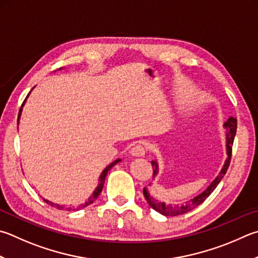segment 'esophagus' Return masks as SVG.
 Masks as SVG:
<instances>
[{
  "label": "esophagus",
  "instance_id": "1",
  "mask_svg": "<svg viewBox=\"0 0 258 258\" xmlns=\"http://www.w3.org/2000/svg\"><path fill=\"white\" fill-rule=\"evenodd\" d=\"M145 152H147V148H145V145L142 143L135 144L132 150H131V153H132V156L134 157H143Z\"/></svg>",
  "mask_w": 258,
  "mask_h": 258
}]
</instances>
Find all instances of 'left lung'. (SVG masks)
Wrapping results in <instances>:
<instances>
[{
	"label": "left lung",
	"mask_w": 258,
	"mask_h": 258,
	"mask_svg": "<svg viewBox=\"0 0 258 258\" xmlns=\"http://www.w3.org/2000/svg\"><path fill=\"white\" fill-rule=\"evenodd\" d=\"M224 127L227 128L228 133H227V153H228V158L226 160V163L222 168V170L220 171V174L218 177L212 181L207 189H205L203 193H201L199 196H196L193 200H190L188 203L185 205H169L162 202H159L158 200H154L151 198L149 194V191L147 189V187H144L143 189V195L145 200L148 201V203L150 204L153 210H156L157 212L161 213L163 215H167V217H175V215H181L185 214L187 212H189L196 207H199L201 203H203L205 200H207L210 194L215 189V187L219 185V182L221 181L223 176L226 175V172L229 168V165H230V160H231V153H232V145H233V140H235V135H236V131H237V119L235 117H230L226 123H224ZM152 165V171H153V176H156L158 174V163L156 161H151Z\"/></svg>",
	"instance_id": "left-lung-1"
}]
</instances>
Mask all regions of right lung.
I'll list each match as a JSON object with an SVG mask.
<instances>
[{
  "label": "right lung",
  "instance_id": "right-lung-1",
  "mask_svg": "<svg viewBox=\"0 0 258 258\" xmlns=\"http://www.w3.org/2000/svg\"><path fill=\"white\" fill-rule=\"evenodd\" d=\"M23 105V104H22ZM22 107V106H21ZM21 109L22 108H20V110H19V116H20V114H21ZM18 120H19V117H18ZM118 161H120V159H117L116 161H114L113 163H110V165L106 168V169L101 172V175H100V177H99V184H98V186H97V188H96V190L93 191V194L90 196V198L88 199V201L86 203H84V205H82V208L83 207H88L89 204H91V203H93L95 202V201L97 200V198L98 196H99V194L101 193V190H102V187H104V184H105V178H106V175H107V172H108L110 169H111V167L113 166H115L117 162ZM44 202H46L47 204H49L50 207H54V208H56V209H58V210H68V211H71L72 209L71 208H65V207H62V205H58V204H54V203H51V202H49V201H47V200H44ZM81 207H79V208H77V209H73V210H78V209H80Z\"/></svg>",
  "mask_w": 258,
  "mask_h": 258
}]
</instances>
